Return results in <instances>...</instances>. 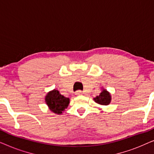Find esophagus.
I'll return each instance as SVG.
<instances>
[{"instance_id": "esophagus-1", "label": "esophagus", "mask_w": 154, "mask_h": 154, "mask_svg": "<svg viewBox=\"0 0 154 154\" xmlns=\"http://www.w3.org/2000/svg\"><path fill=\"white\" fill-rule=\"evenodd\" d=\"M82 94H83V92H82L81 90H77V91L75 92V94H76V95H81Z\"/></svg>"}]
</instances>
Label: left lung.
<instances>
[{
  "mask_svg": "<svg viewBox=\"0 0 154 154\" xmlns=\"http://www.w3.org/2000/svg\"><path fill=\"white\" fill-rule=\"evenodd\" d=\"M94 102L100 104L108 105L111 102V95L109 92H107L106 90H104L100 94V95L94 98Z\"/></svg>",
  "mask_w": 154,
  "mask_h": 154,
  "instance_id": "left-lung-1",
  "label": "left lung"
}]
</instances>
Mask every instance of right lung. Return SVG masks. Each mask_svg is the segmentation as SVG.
I'll use <instances>...</instances> for the list:
<instances>
[{"instance_id": "obj_1", "label": "right lung", "mask_w": 154, "mask_h": 154, "mask_svg": "<svg viewBox=\"0 0 154 154\" xmlns=\"http://www.w3.org/2000/svg\"><path fill=\"white\" fill-rule=\"evenodd\" d=\"M45 102L50 110L54 113L61 114L69 104V99L62 95L57 90L48 92L45 97Z\"/></svg>"}]
</instances>
